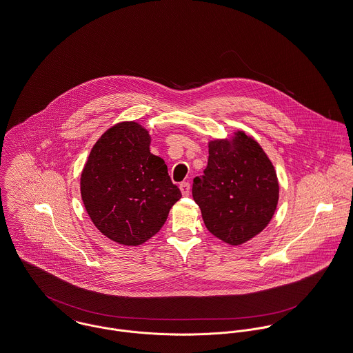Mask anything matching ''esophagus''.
Returning <instances> with one entry per match:
<instances>
[{
    "label": "esophagus",
    "instance_id": "1",
    "mask_svg": "<svg viewBox=\"0 0 353 353\" xmlns=\"http://www.w3.org/2000/svg\"><path fill=\"white\" fill-rule=\"evenodd\" d=\"M180 190H181V193L184 194V196H188L190 192V184L188 181H183L181 184H180Z\"/></svg>",
    "mask_w": 353,
    "mask_h": 353
}]
</instances>
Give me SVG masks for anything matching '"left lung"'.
<instances>
[{"mask_svg":"<svg viewBox=\"0 0 353 353\" xmlns=\"http://www.w3.org/2000/svg\"><path fill=\"white\" fill-rule=\"evenodd\" d=\"M208 148L204 174L193 179V200L212 235L232 245L244 243L263 231L275 212L279 185L274 166L243 132L231 141H211Z\"/></svg>","mask_w":353,"mask_h":353,"instance_id":"1","label":"left lung"}]
</instances>
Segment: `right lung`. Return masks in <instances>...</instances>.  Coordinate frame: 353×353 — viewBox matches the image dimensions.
Listing matches in <instances>:
<instances>
[{"label":"right lung","instance_id":"right-lung-1","mask_svg":"<svg viewBox=\"0 0 353 353\" xmlns=\"http://www.w3.org/2000/svg\"><path fill=\"white\" fill-rule=\"evenodd\" d=\"M150 136L136 122H121L101 137L81 172V200L95 227L111 241L138 245L156 235L181 192Z\"/></svg>","mask_w":353,"mask_h":353}]
</instances>
